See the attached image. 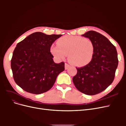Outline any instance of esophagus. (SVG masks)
<instances>
[{"label":"esophagus","mask_w":126,"mask_h":126,"mask_svg":"<svg viewBox=\"0 0 126 126\" xmlns=\"http://www.w3.org/2000/svg\"><path fill=\"white\" fill-rule=\"evenodd\" d=\"M70 65L69 64H68V63H65V65H64V67H65V69H68V68H69V67H70Z\"/></svg>","instance_id":"1"}]
</instances>
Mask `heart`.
<instances>
[{
    "mask_svg": "<svg viewBox=\"0 0 126 126\" xmlns=\"http://www.w3.org/2000/svg\"><path fill=\"white\" fill-rule=\"evenodd\" d=\"M51 54L56 58L64 59L68 54L69 62L78 67L85 66L92 60L94 45L88 38L78 36H65L57 41V45H52Z\"/></svg>",
    "mask_w": 126,
    "mask_h": 126,
    "instance_id": "1",
    "label": "heart"
}]
</instances>
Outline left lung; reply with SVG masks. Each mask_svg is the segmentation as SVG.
I'll return each instance as SVG.
<instances>
[{
  "instance_id": "8db88e82",
  "label": "left lung",
  "mask_w": 126,
  "mask_h": 126,
  "mask_svg": "<svg viewBox=\"0 0 126 126\" xmlns=\"http://www.w3.org/2000/svg\"><path fill=\"white\" fill-rule=\"evenodd\" d=\"M82 36L93 42L94 52L88 64L76 67L77 73L72 81L82 93L94 95L105 90L113 82L118 64L117 51L106 37L96 32L91 30Z\"/></svg>"
}]
</instances>
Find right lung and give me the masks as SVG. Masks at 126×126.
<instances>
[{
	"label": "right lung",
	"instance_id": "add662e5",
	"mask_svg": "<svg viewBox=\"0 0 126 126\" xmlns=\"http://www.w3.org/2000/svg\"><path fill=\"white\" fill-rule=\"evenodd\" d=\"M62 35L34 32L19 43L11 60L14 79L27 92L40 94L50 90L64 63H56L50 52L54 41Z\"/></svg>",
	"mask_w": 126,
	"mask_h": 126
}]
</instances>
